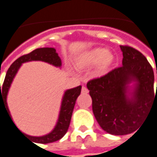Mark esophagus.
<instances>
[{"label": "esophagus", "instance_id": "1", "mask_svg": "<svg viewBox=\"0 0 157 157\" xmlns=\"http://www.w3.org/2000/svg\"><path fill=\"white\" fill-rule=\"evenodd\" d=\"M88 92H89L88 89H87L86 87H85V86H83V87H82V93H83V94H87Z\"/></svg>", "mask_w": 157, "mask_h": 157}]
</instances>
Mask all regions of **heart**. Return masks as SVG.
I'll return each instance as SVG.
<instances>
[{
  "label": "heart",
  "instance_id": "b5f03b06",
  "mask_svg": "<svg viewBox=\"0 0 157 157\" xmlns=\"http://www.w3.org/2000/svg\"><path fill=\"white\" fill-rule=\"evenodd\" d=\"M115 61V56L105 48L97 47L81 53L74 60L78 69H86L96 65L95 72L97 76H103L108 73Z\"/></svg>",
  "mask_w": 157,
  "mask_h": 157
}]
</instances>
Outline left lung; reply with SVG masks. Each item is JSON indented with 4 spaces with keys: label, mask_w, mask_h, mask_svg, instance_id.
<instances>
[{
    "label": "left lung",
    "mask_w": 157,
    "mask_h": 157,
    "mask_svg": "<svg viewBox=\"0 0 157 157\" xmlns=\"http://www.w3.org/2000/svg\"><path fill=\"white\" fill-rule=\"evenodd\" d=\"M120 47L122 67L87 83L95 118L101 129L113 135L133 132L157 103L154 72L145 56L133 48Z\"/></svg>",
    "instance_id": "1"
}]
</instances>
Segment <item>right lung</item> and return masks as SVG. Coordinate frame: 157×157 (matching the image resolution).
<instances>
[{
	"mask_svg": "<svg viewBox=\"0 0 157 157\" xmlns=\"http://www.w3.org/2000/svg\"><path fill=\"white\" fill-rule=\"evenodd\" d=\"M33 60H40V61L47 62L48 64L53 65L56 67H61V60H60V56H58V53H56L55 48H36L35 50L31 52L30 54H27V55H25V56L18 58L13 64L11 65L10 67L8 68V70L6 72L4 83L2 85V90H1V111H2V107H4L12 121H13V119L10 114V111L8 109L7 102H6L7 94L10 89L11 85L13 81V78L16 76L21 65L23 63L33 61ZM81 88H82L81 85H79L78 87L67 90L65 91L62 100H61L60 113H59V117L56 122V125L49 133L44 135V136H39V137L30 136V135L23 133L22 132L19 131V128L15 126L13 121V123L14 124V126L18 128V130L20 132H22L23 134L29 136L30 138H32L34 143L48 144V143L56 142L62 138L67 132L70 121H71V118H72V111H73L74 106H75V102H76L78 97L80 95Z\"/></svg>",
	"mask_w": 157,
	"mask_h": 157,
	"instance_id": "right-lung-1",
	"label": "right lung"
}]
</instances>
